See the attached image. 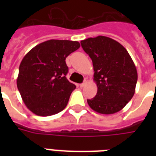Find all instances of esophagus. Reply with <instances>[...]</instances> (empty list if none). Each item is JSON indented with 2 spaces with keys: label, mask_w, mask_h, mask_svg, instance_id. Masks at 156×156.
<instances>
[{
  "label": "esophagus",
  "mask_w": 156,
  "mask_h": 156,
  "mask_svg": "<svg viewBox=\"0 0 156 156\" xmlns=\"http://www.w3.org/2000/svg\"><path fill=\"white\" fill-rule=\"evenodd\" d=\"M87 81H84V82H83V83H81V84H80V85H79V86H80V87H81V88H82V87H85V86L87 85Z\"/></svg>",
  "instance_id": "obj_1"
}]
</instances>
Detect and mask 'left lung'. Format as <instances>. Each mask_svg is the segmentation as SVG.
<instances>
[{"label":"left lung","mask_w":156,"mask_h":156,"mask_svg":"<svg viewBox=\"0 0 156 156\" xmlns=\"http://www.w3.org/2000/svg\"><path fill=\"white\" fill-rule=\"evenodd\" d=\"M83 50L92 60L97 94L87 100L91 109L101 114L121 111L135 92L137 69L127 50L116 40L99 35L82 40Z\"/></svg>","instance_id":"obj_1"}]
</instances>
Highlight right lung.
Segmentation results:
<instances>
[{
  "label": "right lung",
  "instance_id": "right-lung-1",
  "mask_svg": "<svg viewBox=\"0 0 156 156\" xmlns=\"http://www.w3.org/2000/svg\"><path fill=\"white\" fill-rule=\"evenodd\" d=\"M78 41L50 40L30 49L21 61L17 87L23 102L35 115L52 116L66 107L76 86L66 78V57Z\"/></svg>",
  "mask_w": 156,
  "mask_h": 156
}]
</instances>
